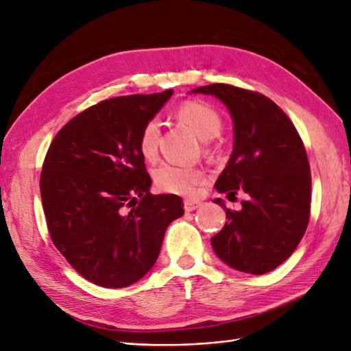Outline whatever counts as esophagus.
<instances>
[{
    "mask_svg": "<svg viewBox=\"0 0 351 351\" xmlns=\"http://www.w3.org/2000/svg\"><path fill=\"white\" fill-rule=\"evenodd\" d=\"M199 206H200V202H197V200L186 199V200L184 202V209H185V213H191V210L197 209Z\"/></svg>",
    "mask_w": 351,
    "mask_h": 351,
    "instance_id": "esophagus-1",
    "label": "esophagus"
}]
</instances>
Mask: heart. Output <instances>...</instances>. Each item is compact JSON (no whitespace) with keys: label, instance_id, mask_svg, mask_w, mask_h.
Masks as SVG:
<instances>
[{"label":"heart","instance_id":"1","mask_svg":"<svg viewBox=\"0 0 351 351\" xmlns=\"http://www.w3.org/2000/svg\"><path fill=\"white\" fill-rule=\"evenodd\" d=\"M176 113L179 119L190 125L202 141H210L223 130V119L219 113L209 104L202 101H185L179 106ZM160 133L161 124L158 118H151L145 122L137 141L138 152L142 154L143 158L154 160L157 157ZM202 181L203 172L197 167L162 162L154 170V182H156L157 189L170 194L190 195Z\"/></svg>","mask_w":351,"mask_h":351}]
</instances>
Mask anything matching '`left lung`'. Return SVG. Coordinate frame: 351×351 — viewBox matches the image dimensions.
<instances>
[{"mask_svg":"<svg viewBox=\"0 0 351 351\" xmlns=\"http://www.w3.org/2000/svg\"><path fill=\"white\" fill-rule=\"evenodd\" d=\"M215 95L233 119L234 146L215 189L234 200L224 206L227 221L210 243L215 254L236 271L263 275L293 254L305 234L311 210V172L302 138L290 118L266 95L213 84L193 89Z\"/></svg>","mask_w":351,"mask_h":351,"instance_id":"1","label":"left lung"}]
</instances>
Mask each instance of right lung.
<instances>
[{
    "mask_svg": "<svg viewBox=\"0 0 351 351\" xmlns=\"http://www.w3.org/2000/svg\"><path fill=\"white\" fill-rule=\"evenodd\" d=\"M173 91L103 100L70 119L49 146L40 194L53 245L97 286L122 289L157 262L166 229L184 215L175 194H151L138 152L146 121Z\"/></svg>",
    "mask_w": 351,
    "mask_h": 351,
    "instance_id": "1",
    "label": "right lung"
}]
</instances>
